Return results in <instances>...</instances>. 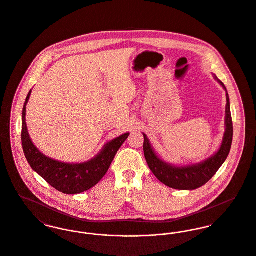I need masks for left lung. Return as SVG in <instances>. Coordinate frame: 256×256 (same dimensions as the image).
<instances>
[{
	"instance_id": "8db88e82",
	"label": "left lung",
	"mask_w": 256,
	"mask_h": 256,
	"mask_svg": "<svg viewBox=\"0 0 256 256\" xmlns=\"http://www.w3.org/2000/svg\"><path fill=\"white\" fill-rule=\"evenodd\" d=\"M214 77L225 90L227 100L225 110V132L220 148L216 154L194 164L174 166L162 160L158 156L147 136L143 134V151L148 166L162 183L170 188L177 190H195L202 187L216 174L230 153L233 140V122L230 110V99L224 84L217 79L216 75H214Z\"/></svg>"
}]
</instances>
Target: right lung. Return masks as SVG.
<instances>
[{"instance_id": "add662e5", "label": "right lung", "mask_w": 256, "mask_h": 256, "mask_svg": "<svg viewBox=\"0 0 256 256\" xmlns=\"http://www.w3.org/2000/svg\"><path fill=\"white\" fill-rule=\"evenodd\" d=\"M31 92L32 90L26 98L22 111L21 141L27 162L34 172L59 192L67 195H76L90 190L106 174L118 149L130 134L126 132L107 142L96 157L84 162H63L48 157L34 145L27 130L26 105Z\"/></svg>"}]
</instances>
